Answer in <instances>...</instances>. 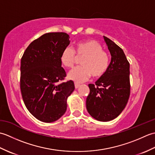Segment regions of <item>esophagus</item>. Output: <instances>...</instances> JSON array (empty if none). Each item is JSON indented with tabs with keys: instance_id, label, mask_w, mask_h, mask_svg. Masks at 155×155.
<instances>
[{
	"instance_id": "34e87169",
	"label": "esophagus",
	"mask_w": 155,
	"mask_h": 155,
	"mask_svg": "<svg viewBox=\"0 0 155 155\" xmlns=\"http://www.w3.org/2000/svg\"><path fill=\"white\" fill-rule=\"evenodd\" d=\"M74 87H75V88H78L80 87V84H78V83H74Z\"/></svg>"
}]
</instances>
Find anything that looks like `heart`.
I'll list each match as a JSON object with an SVG mask.
<instances>
[{
  "label": "heart",
  "mask_w": 155,
  "mask_h": 155,
  "mask_svg": "<svg viewBox=\"0 0 155 155\" xmlns=\"http://www.w3.org/2000/svg\"><path fill=\"white\" fill-rule=\"evenodd\" d=\"M75 54L77 57H83L80 61L82 65L68 72L70 79L81 83L88 80L91 74L94 78H99L106 73L110 64V57L98 42L91 39L78 42L74 46V52L71 48H64L60 57L62 64L67 68L73 67Z\"/></svg>",
  "instance_id": "obj_1"
}]
</instances>
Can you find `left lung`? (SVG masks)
I'll list each match as a JSON object with an SVG mask.
<instances>
[{
  "label": "left lung",
  "mask_w": 155,
  "mask_h": 155,
  "mask_svg": "<svg viewBox=\"0 0 155 155\" xmlns=\"http://www.w3.org/2000/svg\"><path fill=\"white\" fill-rule=\"evenodd\" d=\"M111 55L107 71L89 84L90 93L86 101L88 113L99 121L114 119L126 107L130 96V64L120 47L103 36Z\"/></svg>",
  "instance_id": "8db88e82"
}]
</instances>
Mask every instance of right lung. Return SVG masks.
<instances>
[{"label": "right lung", "mask_w": 155, "mask_h": 155, "mask_svg": "<svg viewBox=\"0 0 155 155\" xmlns=\"http://www.w3.org/2000/svg\"><path fill=\"white\" fill-rule=\"evenodd\" d=\"M65 32H49L32 41L21 62V91L28 111L45 123L59 119L67 108V98L74 90L72 81L59 84L66 77L61 67L62 51L70 44Z\"/></svg>", "instance_id": "right-lung-1"}]
</instances>
